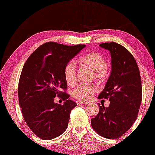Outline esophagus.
<instances>
[{"label": "esophagus", "instance_id": "34e87169", "mask_svg": "<svg viewBox=\"0 0 155 155\" xmlns=\"http://www.w3.org/2000/svg\"><path fill=\"white\" fill-rule=\"evenodd\" d=\"M76 103H77V104H88V101H82V100H77L76 101Z\"/></svg>", "mask_w": 155, "mask_h": 155}]
</instances>
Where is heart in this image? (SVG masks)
<instances>
[{
	"label": "heart",
	"mask_w": 155,
	"mask_h": 155,
	"mask_svg": "<svg viewBox=\"0 0 155 155\" xmlns=\"http://www.w3.org/2000/svg\"><path fill=\"white\" fill-rule=\"evenodd\" d=\"M81 64L91 68L94 71L95 78L100 81H104L107 77V61L102 55L97 52H89L79 58ZM64 75L68 85H74L77 80L76 67L74 62L70 61L65 65ZM98 91V87L95 84H82L73 91V95L79 100H90L93 95Z\"/></svg>",
	"instance_id": "b5f03b06"
}]
</instances>
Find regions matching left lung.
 I'll list each match as a JSON object with an SVG mask.
<instances>
[{
	"instance_id": "obj_1",
	"label": "left lung",
	"mask_w": 155,
	"mask_h": 155,
	"mask_svg": "<svg viewBox=\"0 0 155 155\" xmlns=\"http://www.w3.org/2000/svg\"><path fill=\"white\" fill-rule=\"evenodd\" d=\"M111 55V72L98 99H108V107L98 104L100 111L91 119L96 133L107 139L123 135L135 123L140 108L142 87L140 72L130 52L117 43L100 44Z\"/></svg>"
}]
</instances>
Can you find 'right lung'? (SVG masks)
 Here are the masks:
<instances>
[{"instance_id":"right-lung-1","label":"right lung","mask_w":155,"mask_h":155,"mask_svg":"<svg viewBox=\"0 0 155 155\" xmlns=\"http://www.w3.org/2000/svg\"><path fill=\"white\" fill-rule=\"evenodd\" d=\"M85 47L46 42L24 64L18 83L19 104L25 122L40 139L58 137L67 128L71 110L77 104L61 91L67 88L64 68ZM56 96L65 101L64 105L54 102Z\"/></svg>"}]
</instances>
